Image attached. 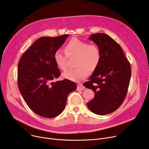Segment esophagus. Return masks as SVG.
Instances as JSON below:
<instances>
[{
    "instance_id": "esophagus-1",
    "label": "esophagus",
    "mask_w": 149,
    "mask_h": 149,
    "mask_svg": "<svg viewBox=\"0 0 149 149\" xmlns=\"http://www.w3.org/2000/svg\"><path fill=\"white\" fill-rule=\"evenodd\" d=\"M77 89L78 90H85V87L83 86L82 85H77Z\"/></svg>"
}]
</instances>
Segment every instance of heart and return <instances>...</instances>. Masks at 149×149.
Returning <instances> with one entry per match:
<instances>
[{
    "instance_id": "1",
    "label": "heart",
    "mask_w": 149,
    "mask_h": 149,
    "mask_svg": "<svg viewBox=\"0 0 149 149\" xmlns=\"http://www.w3.org/2000/svg\"><path fill=\"white\" fill-rule=\"evenodd\" d=\"M66 55L61 50H57L54 55V59L57 67L62 70L67 69L68 56H77L75 66L77 68L63 73L64 79L79 81L88 76V71L93 72L98 67L101 59V53L95 44L83 41L74 38L64 47Z\"/></svg>"
}]
</instances>
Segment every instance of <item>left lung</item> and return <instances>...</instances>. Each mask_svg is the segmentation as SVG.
Masks as SVG:
<instances>
[{
    "mask_svg": "<svg viewBox=\"0 0 149 149\" xmlns=\"http://www.w3.org/2000/svg\"><path fill=\"white\" fill-rule=\"evenodd\" d=\"M99 47L101 59L89 81L83 85L95 93L87 103L93 113L105 115L116 111L124 102L131 77L130 64L120 45L105 33H95L89 38Z\"/></svg>",
    "mask_w": 149,
    "mask_h": 149,
    "instance_id": "1",
    "label": "left lung"
}]
</instances>
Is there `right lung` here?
<instances>
[{
    "label": "right lung",
    "instance_id": "right-lung-1",
    "mask_svg": "<svg viewBox=\"0 0 149 149\" xmlns=\"http://www.w3.org/2000/svg\"><path fill=\"white\" fill-rule=\"evenodd\" d=\"M68 36L39 38L18 64L19 91L31 110L44 118H53L61 113L68 94L77 88L75 83L68 79L52 82L61 75L54 59V53Z\"/></svg>",
    "mask_w": 149,
    "mask_h": 149
}]
</instances>
